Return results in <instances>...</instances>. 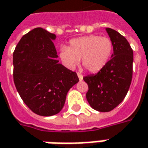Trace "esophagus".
Listing matches in <instances>:
<instances>
[{
  "mask_svg": "<svg viewBox=\"0 0 148 148\" xmlns=\"http://www.w3.org/2000/svg\"><path fill=\"white\" fill-rule=\"evenodd\" d=\"M78 78H79V80H80V81H82V79H83V76H82V74H80V73H78Z\"/></svg>",
  "mask_w": 148,
  "mask_h": 148,
  "instance_id": "obj_1",
  "label": "esophagus"
}]
</instances>
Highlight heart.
<instances>
[{
	"label": "heart",
	"mask_w": 148,
	"mask_h": 148,
	"mask_svg": "<svg viewBox=\"0 0 148 148\" xmlns=\"http://www.w3.org/2000/svg\"><path fill=\"white\" fill-rule=\"evenodd\" d=\"M112 49V41L108 37L95 35L82 36L70 40L69 47L61 45L60 58L70 70H74L81 59L83 67L89 72L95 73L106 66Z\"/></svg>",
	"instance_id": "obj_1"
}]
</instances>
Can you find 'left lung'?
I'll return each mask as SVG.
<instances>
[{"instance_id":"left-lung-1","label":"left lung","mask_w":148,"mask_h":148,"mask_svg":"<svg viewBox=\"0 0 148 148\" xmlns=\"http://www.w3.org/2000/svg\"><path fill=\"white\" fill-rule=\"evenodd\" d=\"M113 45V53L106 66L96 74L85 76L88 85L87 101L99 112H109L124 99L132 80L133 50L127 40L111 28H106Z\"/></svg>"}]
</instances>
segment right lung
Instances as JSON below:
<instances>
[{"mask_svg": "<svg viewBox=\"0 0 148 148\" xmlns=\"http://www.w3.org/2000/svg\"><path fill=\"white\" fill-rule=\"evenodd\" d=\"M57 36L37 27L22 37L13 55L15 87L26 105L40 116L61 111L68 91L79 81L59 63L53 40Z\"/></svg>", "mask_w": 148, "mask_h": 148, "instance_id": "right-lung-1", "label": "right lung"}]
</instances>
